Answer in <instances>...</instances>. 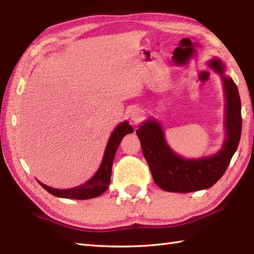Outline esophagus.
<instances>
[{"label": "esophagus", "mask_w": 254, "mask_h": 254, "mask_svg": "<svg viewBox=\"0 0 254 254\" xmlns=\"http://www.w3.org/2000/svg\"><path fill=\"white\" fill-rule=\"evenodd\" d=\"M130 118H131V120L134 123H138L139 121H141V119H142V112H141V110H138V109L131 110Z\"/></svg>", "instance_id": "34e87169"}]
</instances>
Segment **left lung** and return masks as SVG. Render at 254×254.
Segmentation results:
<instances>
[{"mask_svg": "<svg viewBox=\"0 0 254 254\" xmlns=\"http://www.w3.org/2000/svg\"><path fill=\"white\" fill-rule=\"evenodd\" d=\"M210 68L223 79L226 98V141L217 154L198 159L178 156L167 145L160 124L149 119L139 126L136 134L143 155L149 166L156 185L164 191L189 193L213 187L225 174L241 136V101L233 78L224 75L225 64L219 59L208 62Z\"/></svg>", "mask_w": 254, "mask_h": 254, "instance_id": "obj_1", "label": "left lung"}]
</instances>
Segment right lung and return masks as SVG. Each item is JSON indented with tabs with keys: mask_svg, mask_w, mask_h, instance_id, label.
Instances as JSON below:
<instances>
[{
	"mask_svg": "<svg viewBox=\"0 0 254 254\" xmlns=\"http://www.w3.org/2000/svg\"><path fill=\"white\" fill-rule=\"evenodd\" d=\"M133 127L128 124L127 121H124L119 124L116 130L112 132L109 141H108L104 158H102L99 169L97 170L94 177L87 182H85L84 185L72 189H64V190H61V189L48 187L44 185V183H41L40 181L38 182L40 183V186L44 188L45 190L52 194V195L58 197L87 199L101 195L110 185L112 164L119 145H120L122 138L126 136L127 134L133 133Z\"/></svg>",
	"mask_w": 254,
	"mask_h": 254,
	"instance_id": "1",
	"label": "right lung"
}]
</instances>
